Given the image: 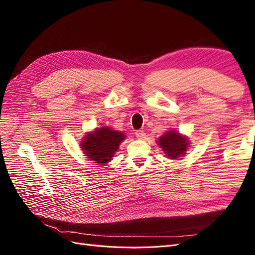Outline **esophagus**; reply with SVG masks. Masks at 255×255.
I'll list each match as a JSON object with an SVG mask.
<instances>
[{"instance_id":"34e87169","label":"esophagus","mask_w":255,"mask_h":255,"mask_svg":"<svg viewBox=\"0 0 255 255\" xmlns=\"http://www.w3.org/2000/svg\"><path fill=\"white\" fill-rule=\"evenodd\" d=\"M135 135H136L138 139H142V138H144V136H145V133L143 132L142 129H138L135 132Z\"/></svg>"}]
</instances>
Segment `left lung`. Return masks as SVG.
Segmentation results:
<instances>
[{
    "label": "left lung",
    "instance_id": "obj_1",
    "mask_svg": "<svg viewBox=\"0 0 255 255\" xmlns=\"http://www.w3.org/2000/svg\"><path fill=\"white\" fill-rule=\"evenodd\" d=\"M157 142L160 148L165 151L166 155L171 159H176L184 155L189 145L187 137L175 130H168L158 138Z\"/></svg>",
    "mask_w": 255,
    "mask_h": 255
}]
</instances>
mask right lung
Wrapping results in <instances>:
<instances>
[{"instance_id":"1","label":"right lung","mask_w":255,"mask_h":255,"mask_svg":"<svg viewBox=\"0 0 255 255\" xmlns=\"http://www.w3.org/2000/svg\"><path fill=\"white\" fill-rule=\"evenodd\" d=\"M126 135L107 127L87 133L81 142L85 156L99 165L107 164L125 140Z\"/></svg>"}]
</instances>
